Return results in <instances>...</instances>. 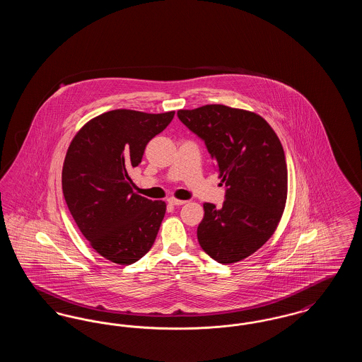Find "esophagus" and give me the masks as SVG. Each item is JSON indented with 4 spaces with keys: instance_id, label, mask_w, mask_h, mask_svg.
I'll return each mask as SVG.
<instances>
[{
    "instance_id": "esophagus-1",
    "label": "esophagus",
    "mask_w": 362,
    "mask_h": 362,
    "mask_svg": "<svg viewBox=\"0 0 362 362\" xmlns=\"http://www.w3.org/2000/svg\"><path fill=\"white\" fill-rule=\"evenodd\" d=\"M168 204H171L173 206H182V205L186 204V201H183V199H176V198H170V199H168Z\"/></svg>"
}]
</instances>
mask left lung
Segmentation results:
<instances>
[{
    "label": "left lung",
    "mask_w": 362,
    "mask_h": 362,
    "mask_svg": "<svg viewBox=\"0 0 362 362\" xmlns=\"http://www.w3.org/2000/svg\"><path fill=\"white\" fill-rule=\"evenodd\" d=\"M179 119L202 138L226 192L221 207L205 204L199 245L229 264L252 255L276 232L288 197L284 148L260 115L223 104L179 110Z\"/></svg>",
    "instance_id": "left-lung-1"
}]
</instances>
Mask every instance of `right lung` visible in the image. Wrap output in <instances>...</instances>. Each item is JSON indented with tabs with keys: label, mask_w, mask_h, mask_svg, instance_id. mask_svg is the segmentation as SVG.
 I'll return each mask as SVG.
<instances>
[{
	"label": "right lung",
	"mask_w": 362,
	"mask_h": 362,
	"mask_svg": "<svg viewBox=\"0 0 362 362\" xmlns=\"http://www.w3.org/2000/svg\"><path fill=\"white\" fill-rule=\"evenodd\" d=\"M173 115L112 110L86 122L70 142L62 168L66 205L90 247L117 264L142 258L164 218L165 202L136 194L129 173Z\"/></svg>",
	"instance_id": "obj_1"
}]
</instances>
